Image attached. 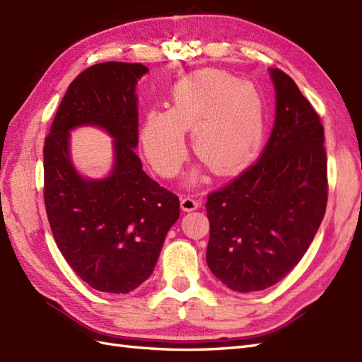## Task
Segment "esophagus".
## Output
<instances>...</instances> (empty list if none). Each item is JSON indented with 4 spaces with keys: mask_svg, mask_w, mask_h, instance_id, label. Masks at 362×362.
Listing matches in <instances>:
<instances>
[{
    "mask_svg": "<svg viewBox=\"0 0 362 362\" xmlns=\"http://www.w3.org/2000/svg\"><path fill=\"white\" fill-rule=\"evenodd\" d=\"M200 205H202L200 200H196L189 196H185L180 199V208L183 211H194V209H197Z\"/></svg>",
    "mask_w": 362,
    "mask_h": 362,
    "instance_id": "34e87169",
    "label": "esophagus"
}]
</instances>
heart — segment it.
<instances>
[{
  "mask_svg": "<svg viewBox=\"0 0 362 362\" xmlns=\"http://www.w3.org/2000/svg\"><path fill=\"white\" fill-rule=\"evenodd\" d=\"M171 109H149L140 129L145 156L163 177L180 171L187 157L185 131L192 129L200 160L221 174L245 165L262 141V98L228 72L187 75L171 89Z\"/></svg>",
  "mask_w": 362,
  "mask_h": 362,
  "instance_id": "heart-1",
  "label": "heart"
}]
</instances>
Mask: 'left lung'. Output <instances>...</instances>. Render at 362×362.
<instances>
[{"label":"left lung","instance_id":"8db88e82","mask_svg":"<svg viewBox=\"0 0 362 362\" xmlns=\"http://www.w3.org/2000/svg\"><path fill=\"white\" fill-rule=\"evenodd\" d=\"M273 132L259 160L206 199V262L226 287L265 290L305 255L321 225L327 197L324 126L296 83L272 69Z\"/></svg>","mask_w":362,"mask_h":362}]
</instances>
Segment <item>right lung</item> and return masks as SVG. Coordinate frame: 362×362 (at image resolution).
<instances>
[{"label":"right lung","mask_w":362,"mask_h":362,"mask_svg":"<svg viewBox=\"0 0 362 362\" xmlns=\"http://www.w3.org/2000/svg\"><path fill=\"white\" fill-rule=\"evenodd\" d=\"M146 66L107 62L67 88L45 139V206L58 250L81 281L114 295L136 290L154 270L168 230L180 216L174 192L149 179L139 141L136 83ZM102 125L116 139V165L105 181L83 180L69 157V131Z\"/></svg>","instance_id":"add662e5"}]
</instances>
